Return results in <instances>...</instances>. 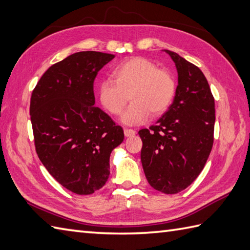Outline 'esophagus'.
Instances as JSON below:
<instances>
[{
    "instance_id": "obj_1",
    "label": "esophagus",
    "mask_w": 250,
    "mask_h": 250,
    "mask_svg": "<svg viewBox=\"0 0 250 250\" xmlns=\"http://www.w3.org/2000/svg\"><path fill=\"white\" fill-rule=\"evenodd\" d=\"M124 133L126 137H131V136H134L136 132L134 130H132V129H125Z\"/></svg>"
}]
</instances>
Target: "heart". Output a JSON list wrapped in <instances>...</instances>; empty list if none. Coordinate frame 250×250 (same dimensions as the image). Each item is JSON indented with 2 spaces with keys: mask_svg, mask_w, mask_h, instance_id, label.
Returning a JSON list of instances; mask_svg holds the SVG:
<instances>
[{
  "mask_svg": "<svg viewBox=\"0 0 250 250\" xmlns=\"http://www.w3.org/2000/svg\"><path fill=\"white\" fill-rule=\"evenodd\" d=\"M111 83L103 82L98 88L99 102L108 114L119 115L131 99V104L121 116V122L136 125L145 122L150 113L161 116L171 106L176 83L173 76L158 70L145 58H131L117 65L110 74Z\"/></svg>",
  "mask_w": 250,
  "mask_h": 250,
  "instance_id": "1",
  "label": "heart"
}]
</instances>
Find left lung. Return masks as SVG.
I'll use <instances>...</instances> for the list:
<instances>
[{
	"instance_id": "obj_1",
	"label": "left lung",
	"mask_w": 250,
	"mask_h": 250,
	"mask_svg": "<svg viewBox=\"0 0 250 250\" xmlns=\"http://www.w3.org/2000/svg\"><path fill=\"white\" fill-rule=\"evenodd\" d=\"M177 70L173 103L155 125L139 131L142 166L153 189L167 194L183 191L203 169L213 147L215 102L198 66L176 52L163 50Z\"/></svg>"
}]
</instances>
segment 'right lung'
Masks as SVG:
<instances>
[{
    "instance_id": "1",
    "label": "right lung",
    "mask_w": 250,
    "mask_h": 250,
    "mask_svg": "<svg viewBox=\"0 0 250 250\" xmlns=\"http://www.w3.org/2000/svg\"><path fill=\"white\" fill-rule=\"evenodd\" d=\"M115 58L75 52L51 65L32 92L30 115L35 149L47 171L76 194H91L109 176V157L124 130L94 106L93 83Z\"/></svg>"
}]
</instances>
